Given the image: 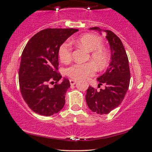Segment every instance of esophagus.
I'll use <instances>...</instances> for the list:
<instances>
[{
	"label": "esophagus",
	"instance_id": "obj_1",
	"mask_svg": "<svg viewBox=\"0 0 152 152\" xmlns=\"http://www.w3.org/2000/svg\"><path fill=\"white\" fill-rule=\"evenodd\" d=\"M69 82H70V84H71V85H75L76 84V80H69Z\"/></svg>",
	"mask_w": 152,
	"mask_h": 152
}]
</instances>
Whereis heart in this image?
Returning <instances> with one entry per match:
<instances>
[{
	"label": "heart",
	"mask_w": 152,
	"mask_h": 152,
	"mask_svg": "<svg viewBox=\"0 0 152 152\" xmlns=\"http://www.w3.org/2000/svg\"><path fill=\"white\" fill-rule=\"evenodd\" d=\"M77 45L91 52L89 58L92 62L75 63L66 69V74L74 80H82L94 75L96 67L104 69L109 63V56L102 48L103 41L99 36L92 34H85L76 40ZM59 57L64 63H68L72 59V47L69 42H64L59 48Z\"/></svg>",
	"instance_id": "1"
}]
</instances>
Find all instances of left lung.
Masks as SVG:
<instances>
[{"mask_svg":"<svg viewBox=\"0 0 152 152\" xmlns=\"http://www.w3.org/2000/svg\"><path fill=\"white\" fill-rule=\"evenodd\" d=\"M89 29L101 31L98 27ZM106 33L111 49V63L103 75L97 78L100 88L104 85L105 88L99 90L89 87L85 96L89 108L98 114H107L117 107L123 101L129 89L130 70L127 55L123 42L114 32L103 30Z\"/></svg>","mask_w":152,"mask_h":152,"instance_id":"1","label":"left lung"}]
</instances>
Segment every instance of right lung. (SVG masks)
I'll use <instances>...</instances> for the list:
<instances>
[{
  "label": "right lung",
  "mask_w": 152,
  "mask_h": 152,
  "mask_svg": "<svg viewBox=\"0 0 152 152\" xmlns=\"http://www.w3.org/2000/svg\"><path fill=\"white\" fill-rule=\"evenodd\" d=\"M77 29L48 28L31 38L21 56L18 72L21 95L33 112L50 116L65 105V94L70 83L58 70V52L62 44L78 31ZM55 82L53 88L50 84Z\"/></svg>",
  "instance_id": "obj_1"
}]
</instances>
